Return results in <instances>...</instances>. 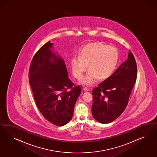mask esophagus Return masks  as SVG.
<instances>
[{
  "instance_id": "1",
  "label": "esophagus",
  "mask_w": 157,
  "mask_h": 157,
  "mask_svg": "<svg viewBox=\"0 0 157 157\" xmlns=\"http://www.w3.org/2000/svg\"><path fill=\"white\" fill-rule=\"evenodd\" d=\"M83 91H85V92H87V91H89V89H87V88H86V87H85V88H83Z\"/></svg>"
}]
</instances>
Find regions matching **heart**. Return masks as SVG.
<instances>
[{
  "instance_id": "obj_1",
  "label": "heart",
  "mask_w": 157,
  "mask_h": 157,
  "mask_svg": "<svg viewBox=\"0 0 157 157\" xmlns=\"http://www.w3.org/2000/svg\"><path fill=\"white\" fill-rule=\"evenodd\" d=\"M118 49L101 42L89 43L81 50L79 57L71 60L73 76L79 80L87 70L89 71L81 81L85 86L94 85L98 79H108L114 71L119 61Z\"/></svg>"
}]
</instances>
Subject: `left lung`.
<instances>
[{
  "label": "left lung",
  "mask_w": 157,
  "mask_h": 157,
  "mask_svg": "<svg viewBox=\"0 0 157 157\" xmlns=\"http://www.w3.org/2000/svg\"><path fill=\"white\" fill-rule=\"evenodd\" d=\"M136 76V63L133 54L129 51L127 60L92 91L91 112L98 122L109 123L123 112Z\"/></svg>",
  "instance_id": "1"
}]
</instances>
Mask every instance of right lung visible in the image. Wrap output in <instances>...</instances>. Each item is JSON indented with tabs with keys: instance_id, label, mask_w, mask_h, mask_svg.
<instances>
[{
	"instance_id": "obj_1",
	"label": "right lung",
	"mask_w": 157,
	"mask_h": 157,
	"mask_svg": "<svg viewBox=\"0 0 157 157\" xmlns=\"http://www.w3.org/2000/svg\"><path fill=\"white\" fill-rule=\"evenodd\" d=\"M50 41L34 56L29 72L30 85L38 109L53 124L63 126L72 119L81 87H72L63 58ZM68 88L71 90L67 91Z\"/></svg>"
}]
</instances>
